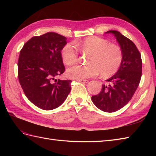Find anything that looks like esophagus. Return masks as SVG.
I'll use <instances>...</instances> for the list:
<instances>
[{
  "label": "esophagus",
  "instance_id": "34e87169",
  "mask_svg": "<svg viewBox=\"0 0 156 156\" xmlns=\"http://www.w3.org/2000/svg\"><path fill=\"white\" fill-rule=\"evenodd\" d=\"M78 82H81V83H84V84H87V83H88V80H78Z\"/></svg>",
  "mask_w": 156,
  "mask_h": 156
}]
</instances>
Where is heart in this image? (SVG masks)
<instances>
[{
    "instance_id": "heart-1",
    "label": "heart",
    "mask_w": 156,
    "mask_h": 156,
    "mask_svg": "<svg viewBox=\"0 0 156 156\" xmlns=\"http://www.w3.org/2000/svg\"><path fill=\"white\" fill-rule=\"evenodd\" d=\"M67 44L62 48L61 56L66 65L74 64L78 60V50L89 54L87 65H74L66 70L69 78L85 80L100 74L107 78L115 74L120 68L122 61V51L119 45L109 44L103 38L91 36L80 41Z\"/></svg>"
}]
</instances>
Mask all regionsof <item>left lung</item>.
Segmentation results:
<instances>
[{"mask_svg": "<svg viewBox=\"0 0 156 156\" xmlns=\"http://www.w3.org/2000/svg\"><path fill=\"white\" fill-rule=\"evenodd\" d=\"M112 34L122 51V61L116 74L107 79V84L102 85L98 94L92 96V101L100 110L112 112L121 109L130 101L140 84L142 61L140 51L130 39L115 30Z\"/></svg>", "mask_w": 156, "mask_h": 156, "instance_id": "left-lung-1", "label": "left lung"}]
</instances>
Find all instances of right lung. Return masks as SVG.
Wrapping results in <instances>:
<instances>
[{"mask_svg":"<svg viewBox=\"0 0 156 156\" xmlns=\"http://www.w3.org/2000/svg\"><path fill=\"white\" fill-rule=\"evenodd\" d=\"M66 37L54 32L35 36L20 51L18 78L25 94L45 111L59 107L71 90V80H56L65 71L61 56Z\"/></svg>","mask_w":156,"mask_h":156,"instance_id":"1","label":"right lung"}]
</instances>
